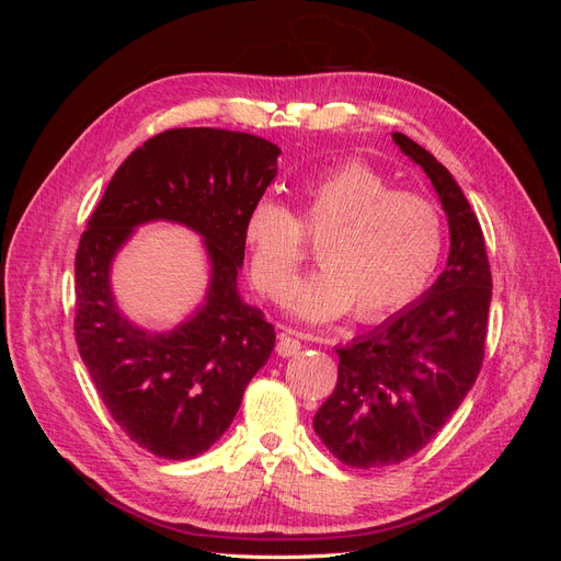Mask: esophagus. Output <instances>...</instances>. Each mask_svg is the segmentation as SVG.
Segmentation results:
<instances>
[{
  "label": "esophagus",
  "mask_w": 561,
  "mask_h": 561,
  "mask_svg": "<svg viewBox=\"0 0 561 561\" xmlns=\"http://www.w3.org/2000/svg\"><path fill=\"white\" fill-rule=\"evenodd\" d=\"M301 351V342L299 336H295L293 332H283L278 336V344H276V353L283 355V358H290V355H297Z\"/></svg>",
  "instance_id": "esophagus-1"
}]
</instances>
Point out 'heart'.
<instances>
[{
	"label": "heart",
	"mask_w": 561,
	"mask_h": 561,
	"mask_svg": "<svg viewBox=\"0 0 561 561\" xmlns=\"http://www.w3.org/2000/svg\"><path fill=\"white\" fill-rule=\"evenodd\" d=\"M295 215L264 196L248 210L243 236L252 280L268 299H280L320 241V266L290 285L285 309L309 322L346 316L379 322L416 301L431 285L445 252V222L433 203L353 161L309 178Z\"/></svg>",
	"instance_id": "b5f03b06"
}]
</instances>
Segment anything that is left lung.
I'll return each mask as SVG.
<instances>
[{
	"instance_id": "8db88e82",
	"label": "left lung",
	"mask_w": 561,
	"mask_h": 561,
	"mask_svg": "<svg viewBox=\"0 0 561 561\" xmlns=\"http://www.w3.org/2000/svg\"><path fill=\"white\" fill-rule=\"evenodd\" d=\"M393 140L431 178L451 248L445 271L416 304L336 348V386L313 431L351 468L393 466L426 447L484 360L491 268L478 215L431 151L402 133Z\"/></svg>"
}]
</instances>
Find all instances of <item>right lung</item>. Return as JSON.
Segmentation results:
<instances>
[{
    "label": "right lung",
    "mask_w": 561,
    "mask_h": 561,
    "mask_svg": "<svg viewBox=\"0 0 561 561\" xmlns=\"http://www.w3.org/2000/svg\"><path fill=\"white\" fill-rule=\"evenodd\" d=\"M280 149L222 128H171L118 165L81 233L75 260V336L100 398L135 445L171 461L210 449L268 360L276 332L239 297L245 217L276 178ZM168 218L204 236L207 304L171 333H147L108 290L115 250L135 226Z\"/></svg>",
    "instance_id": "right-lung-1"
}]
</instances>
